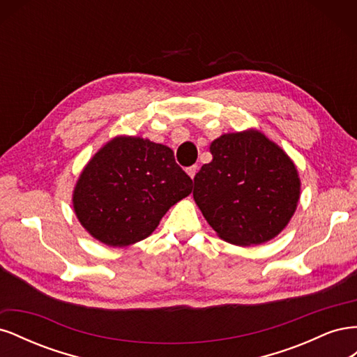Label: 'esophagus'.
Wrapping results in <instances>:
<instances>
[{
	"mask_svg": "<svg viewBox=\"0 0 357 357\" xmlns=\"http://www.w3.org/2000/svg\"><path fill=\"white\" fill-rule=\"evenodd\" d=\"M186 172L190 176V178H193L197 176V172H198V165H192V167H189L188 169H186Z\"/></svg>",
	"mask_w": 357,
	"mask_h": 357,
	"instance_id": "1",
	"label": "esophagus"
}]
</instances>
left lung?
I'll use <instances>...</instances> for the list:
<instances>
[{
  "instance_id": "left-lung-1",
  "label": "left lung",
  "mask_w": 357,
  "mask_h": 357,
  "mask_svg": "<svg viewBox=\"0 0 357 357\" xmlns=\"http://www.w3.org/2000/svg\"><path fill=\"white\" fill-rule=\"evenodd\" d=\"M210 152L213 160L193 178V198L211 228L236 245L274 238L299 199L294 162L256 131L222 135Z\"/></svg>"
}]
</instances>
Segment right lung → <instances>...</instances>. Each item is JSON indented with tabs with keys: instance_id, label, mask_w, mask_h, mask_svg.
I'll return each mask as SVG.
<instances>
[{
	"instance_id": "right-lung-1",
	"label": "right lung",
	"mask_w": 357,
	"mask_h": 357,
	"mask_svg": "<svg viewBox=\"0 0 357 357\" xmlns=\"http://www.w3.org/2000/svg\"><path fill=\"white\" fill-rule=\"evenodd\" d=\"M192 185L169 147L119 137L83 169L74 189V211L96 240L123 247L152 234Z\"/></svg>"
}]
</instances>
